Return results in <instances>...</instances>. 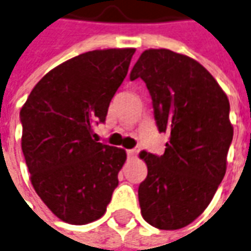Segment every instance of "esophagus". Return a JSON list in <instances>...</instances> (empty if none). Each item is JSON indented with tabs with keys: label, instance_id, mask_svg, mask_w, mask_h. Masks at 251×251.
<instances>
[{
	"label": "esophagus",
	"instance_id": "34e87169",
	"mask_svg": "<svg viewBox=\"0 0 251 251\" xmlns=\"http://www.w3.org/2000/svg\"><path fill=\"white\" fill-rule=\"evenodd\" d=\"M139 153V149L135 148V149H129L127 151V154H128V157H137V154Z\"/></svg>",
	"mask_w": 251,
	"mask_h": 251
}]
</instances>
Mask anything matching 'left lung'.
<instances>
[{"instance_id": "1", "label": "left lung", "mask_w": 251, "mask_h": 251, "mask_svg": "<svg viewBox=\"0 0 251 251\" xmlns=\"http://www.w3.org/2000/svg\"><path fill=\"white\" fill-rule=\"evenodd\" d=\"M129 78L145 81L157 128L170 134L164 154L139 153L148 166L138 188L141 213L154 228H184L206 210L225 176L229 100L199 62L170 50L142 52Z\"/></svg>"}]
</instances>
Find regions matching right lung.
I'll return each instance as SVG.
<instances>
[{
	"instance_id": "right-lung-1",
	"label": "right lung",
	"mask_w": 251,
	"mask_h": 251,
	"mask_svg": "<svg viewBox=\"0 0 251 251\" xmlns=\"http://www.w3.org/2000/svg\"><path fill=\"white\" fill-rule=\"evenodd\" d=\"M134 48L97 50L69 59L35 84L20 110L22 151L30 179L62 221L105 214L127 159L122 148L92 139L128 72Z\"/></svg>"
}]
</instances>
